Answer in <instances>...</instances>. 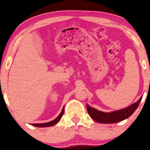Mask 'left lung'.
Listing matches in <instances>:
<instances>
[{
  "label": "left lung",
  "instance_id": "left-lung-1",
  "mask_svg": "<svg viewBox=\"0 0 150 150\" xmlns=\"http://www.w3.org/2000/svg\"><path fill=\"white\" fill-rule=\"evenodd\" d=\"M141 99L142 98H140L138 101L134 103L133 105H130L129 107L125 108V109L117 110V111H112V112L110 113L100 111L86 105L87 111H88L89 115L91 117V118L96 120V122L105 123V124L118 122L123 120H125L131 115L133 114V113L136 111V109L139 105Z\"/></svg>",
  "mask_w": 150,
  "mask_h": 150
}]
</instances>
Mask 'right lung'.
<instances>
[{"label":"right lung","instance_id":"right-lung-1","mask_svg":"<svg viewBox=\"0 0 150 150\" xmlns=\"http://www.w3.org/2000/svg\"><path fill=\"white\" fill-rule=\"evenodd\" d=\"M64 107L63 109H62V112L60 113V114L58 115L57 117H56L54 120H53L52 121H50L49 122H46V123H39V124H32V125L35 126V127H50V126H52L54 125L57 124L59 121L60 120L61 117H62V115L64 114Z\"/></svg>","mask_w":150,"mask_h":150}]
</instances>
